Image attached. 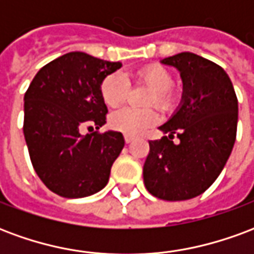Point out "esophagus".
I'll return each mask as SVG.
<instances>
[{"label": "esophagus", "mask_w": 254, "mask_h": 254, "mask_svg": "<svg viewBox=\"0 0 254 254\" xmlns=\"http://www.w3.org/2000/svg\"><path fill=\"white\" fill-rule=\"evenodd\" d=\"M132 141H133V137H130V136H125V143L130 144Z\"/></svg>", "instance_id": "34e87169"}]
</instances>
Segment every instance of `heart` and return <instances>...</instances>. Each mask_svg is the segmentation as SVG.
<instances>
[{
  "mask_svg": "<svg viewBox=\"0 0 254 254\" xmlns=\"http://www.w3.org/2000/svg\"><path fill=\"white\" fill-rule=\"evenodd\" d=\"M134 78L138 84H143L152 91L148 96L147 106H155L160 111H171L177 105V95L171 91L174 78L171 73L162 65L152 64L144 66L136 72ZM130 84L124 74L113 73L103 80L100 85V92L105 103L110 107H117L124 103L127 98ZM158 121V114L152 109L137 110L133 107H124L114 111L109 118L110 127L114 130L124 133L127 136H140L148 127L155 125Z\"/></svg>",
  "mask_w": 254,
  "mask_h": 254,
  "instance_id": "1",
  "label": "heart"
}]
</instances>
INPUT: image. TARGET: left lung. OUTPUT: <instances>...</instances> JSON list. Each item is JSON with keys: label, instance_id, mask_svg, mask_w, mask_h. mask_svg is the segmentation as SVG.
<instances>
[{"label": "left lung", "instance_id": "8db88e82", "mask_svg": "<svg viewBox=\"0 0 254 254\" xmlns=\"http://www.w3.org/2000/svg\"><path fill=\"white\" fill-rule=\"evenodd\" d=\"M162 64L180 70L184 94L174 116L159 127L166 136L149 141L144 184L152 196L182 201L204 193L223 170L237 136L238 100L229 74L207 58L185 52Z\"/></svg>", "mask_w": 254, "mask_h": 254}]
</instances>
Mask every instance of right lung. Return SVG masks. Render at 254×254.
<instances>
[{
  "mask_svg": "<svg viewBox=\"0 0 254 254\" xmlns=\"http://www.w3.org/2000/svg\"><path fill=\"white\" fill-rule=\"evenodd\" d=\"M121 66L85 53H67L42 67L25 92L23 132L31 162L58 196H91L109 182L111 166L125 145L122 133L83 136L80 130L106 124L100 85Z\"/></svg>",
  "mask_w": 254,
  "mask_h": 254,
  "instance_id": "add662e5",
  "label": "right lung"
}]
</instances>
